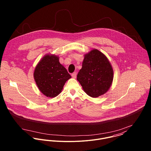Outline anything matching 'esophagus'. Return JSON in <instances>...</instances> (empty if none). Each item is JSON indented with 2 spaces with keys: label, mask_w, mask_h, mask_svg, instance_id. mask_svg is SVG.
Instances as JSON below:
<instances>
[{
  "label": "esophagus",
  "mask_w": 151,
  "mask_h": 151,
  "mask_svg": "<svg viewBox=\"0 0 151 151\" xmlns=\"http://www.w3.org/2000/svg\"><path fill=\"white\" fill-rule=\"evenodd\" d=\"M71 76L73 78H76V77H77V73L76 72H74L72 74H71Z\"/></svg>",
  "instance_id": "obj_1"
}]
</instances>
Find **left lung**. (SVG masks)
I'll return each mask as SVG.
<instances>
[{"label": "left lung", "mask_w": 151, "mask_h": 151, "mask_svg": "<svg viewBox=\"0 0 151 151\" xmlns=\"http://www.w3.org/2000/svg\"><path fill=\"white\" fill-rule=\"evenodd\" d=\"M77 77L86 94L96 98L109 89L113 81V70L105 55L93 49L85 55Z\"/></svg>", "instance_id": "8db88e82"}]
</instances>
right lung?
<instances>
[{
  "label": "right lung",
  "instance_id": "add662e5",
  "mask_svg": "<svg viewBox=\"0 0 151 151\" xmlns=\"http://www.w3.org/2000/svg\"><path fill=\"white\" fill-rule=\"evenodd\" d=\"M36 84L41 92L47 97L58 96L63 89L65 83L71 77L59 58L47 55L36 66L34 73Z\"/></svg>",
  "mask_w": 151,
  "mask_h": 151
}]
</instances>
